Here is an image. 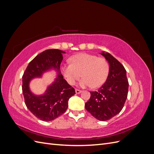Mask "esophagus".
Returning <instances> with one entry per match:
<instances>
[{
    "mask_svg": "<svg viewBox=\"0 0 154 154\" xmlns=\"http://www.w3.org/2000/svg\"><path fill=\"white\" fill-rule=\"evenodd\" d=\"M75 92L76 94H80V93L82 92V91L81 90H79V89H77V88H76L75 89Z\"/></svg>",
    "mask_w": 154,
    "mask_h": 154,
    "instance_id": "1",
    "label": "esophagus"
}]
</instances>
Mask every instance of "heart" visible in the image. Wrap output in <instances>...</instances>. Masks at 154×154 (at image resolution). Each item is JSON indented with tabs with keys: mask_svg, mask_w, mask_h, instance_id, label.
I'll use <instances>...</instances> for the list:
<instances>
[{
	"mask_svg": "<svg viewBox=\"0 0 154 154\" xmlns=\"http://www.w3.org/2000/svg\"><path fill=\"white\" fill-rule=\"evenodd\" d=\"M71 63L61 66V71L69 84L74 85L83 77L80 85L82 87H99L108 76L109 66L103 58L86 53H78L70 59Z\"/></svg>",
	"mask_w": 154,
	"mask_h": 154,
	"instance_id": "obj_1",
	"label": "heart"
}]
</instances>
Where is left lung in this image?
Here are the masks:
<instances>
[{
  "label": "left lung",
  "mask_w": 154,
  "mask_h": 154,
  "mask_svg": "<svg viewBox=\"0 0 154 154\" xmlns=\"http://www.w3.org/2000/svg\"><path fill=\"white\" fill-rule=\"evenodd\" d=\"M109 63V72L104 84L91 91L85 109L95 118L107 121L119 114L127 98L128 82L123 65L109 53H101Z\"/></svg>",
  "instance_id": "1"
}]
</instances>
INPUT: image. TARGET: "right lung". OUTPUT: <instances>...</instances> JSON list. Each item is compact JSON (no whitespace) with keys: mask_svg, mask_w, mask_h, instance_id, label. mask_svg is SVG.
I'll return each instance as SVG.
<instances>
[{"mask_svg":"<svg viewBox=\"0 0 154 154\" xmlns=\"http://www.w3.org/2000/svg\"><path fill=\"white\" fill-rule=\"evenodd\" d=\"M62 53H65L64 51L58 49L43 51L29 62L22 76V93L26 106L35 117L45 122L52 121L63 114L68 107L69 99L76 94L74 88L63 79L60 71ZM51 68L57 70L58 77L45 94L34 95L29 90V81L40 77Z\"/></svg>","mask_w":154,"mask_h":154,"instance_id":"right-lung-1","label":"right lung"}]
</instances>
